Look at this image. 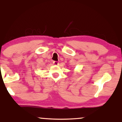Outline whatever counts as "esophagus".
Here are the masks:
<instances>
[{"label":"esophagus","instance_id":"1","mask_svg":"<svg viewBox=\"0 0 122 122\" xmlns=\"http://www.w3.org/2000/svg\"><path fill=\"white\" fill-rule=\"evenodd\" d=\"M53 64H54V65H58V64H59V62L57 61H53Z\"/></svg>","mask_w":122,"mask_h":122}]
</instances>
